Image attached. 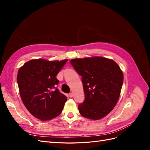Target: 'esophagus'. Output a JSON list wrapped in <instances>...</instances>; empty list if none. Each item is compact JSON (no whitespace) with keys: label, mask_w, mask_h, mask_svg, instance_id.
Returning a JSON list of instances; mask_svg holds the SVG:
<instances>
[{"label":"esophagus","mask_w":150,"mask_h":150,"mask_svg":"<svg viewBox=\"0 0 150 150\" xmlns=\"http://www.w3.org/2000/svg\"><path fill=\"white\" fill-rule=\"evenodd\" d=\"M69 96L70 98H72V97H73V93H70L69 94Z\"/></svg>","instance_id":"obj_1"}]
</instances>
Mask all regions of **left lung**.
Listing matches in <instances>:
<instances>
[{"label": "left lung", "mask_w": 150, "mask_h": 150, "mask_svg": "<svg viewBox=\"0 0 150 150\" xmlns=\"http://www.w3.org/2000/svg\"><path fill=\"white\" fill-rule=\"evenodd\" d=\"M82 76L84 101L78 106L80 114L90 120H100L108 115L118 101L123 74L112 59L102 57L73 59L70 61Z\"/></svg>", "instance_id": "left-lung-1"}]
</instances>
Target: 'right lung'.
<instances>
[{
    "label": "right lung",
    "mask_w": 150,
    "mask_h": 150,
    "mask_svg": "<svg viewBox=\"0 0 150 150\" xmlns=\"http://www.w3.org/2000/svg\"><path fill=\"white\" fill-rule=\"evenodd\" d=\"M67 61L32 59L18 71L17 81L21 99L36 118L50 120L62 111L67 97L56 88L59 81L56 76Z\"/></svg>",
    "instance_id": "obj_1"
}]
</instances>
